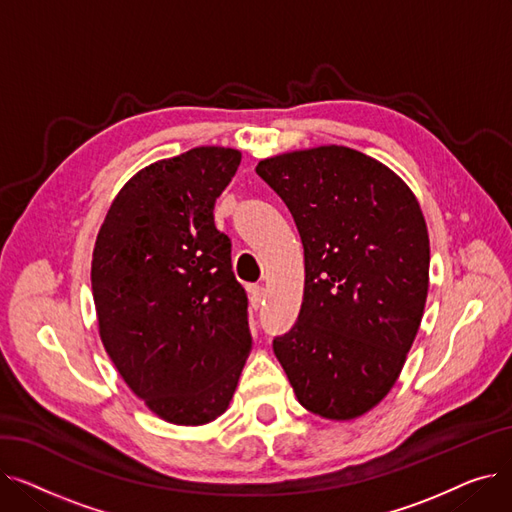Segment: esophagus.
I'll return each mask as SVG.
<instances>
[{"instance_id":"1","label":"esophagus","mask_w":512,"mask_h":512,"mask_svg":"<svg viewBox=\"0 0 512 512\" xmlns=\"http://www.w3.org/2000/svg\"><path fill=\"white\" fill-rule=\"evenodd\" d=\"M249 292H251V305H253L255 309H259V307L263 305V301H265V288L255 284V286L249 288Z\"/></svg>"}]
</instances>
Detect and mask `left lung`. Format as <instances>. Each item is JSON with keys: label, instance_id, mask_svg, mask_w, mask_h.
I'll return each mask as SVG.
<instances>
[{"label": "left lung", "instance_id": "obj_1", "mask_svg": "<svg viewBox=\"0 0 512 512\" xmlns=\"http://www.w3.org/2000/svg\"><path fill=\"white\" fill-rule=\"evenodd\" d=\"M305 249L301 313L274 353L301 405L355 419L390 392L417 336L429 284L421 207L390 168L328 145L259 161Z\"/></svg>", "mask_w": 512, "mask_h": 512}]
</instances>
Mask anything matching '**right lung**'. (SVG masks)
I'll return each instance as SVG.
<instances>
[{
  "mask_svg": "<svg viewBox=\"0 0 512 512\" xmlns=\"http://www.w3.org/2000/svg\"><path fill=\"white\" fill-rule=\"evenodd\" d=\"M238 166L226 147L155 161L124 184L95 242L101 342L128 388L176 425L228 409L253 346L232 242L213 224Z\"/></svg>",
  "mask_w": 512,
  "mask_h": 512,
  "instance_id": "1",
  "label": "right lung"
}]
</instances>
